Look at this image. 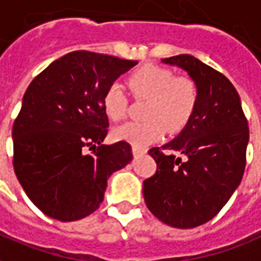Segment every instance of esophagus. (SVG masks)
<instances>
[{
	"instance_id": "34e87169",
	"label": "esophagus",
	"mask_w": 261,
	"mask_h": 261,
	"mask_svg": "<svg viewBox=\"0 0 261 261\" xmlns=\"http://www.w3.org/2000/svg\"><path fill=\"white\" fill-rule=\"evenodd\" d=\"M133 155H134V158L145 155V150L141 149V148H137V146H133Z\"/></svg>"
}]
</instances>
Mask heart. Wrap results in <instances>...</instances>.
Segmentation results:
<instances>
[{"label": "heart", "mask_w": 261, "mask_h": 261, "mask_svg": "<svg viewBox=\"0 0 261 261\" xmlns=\"http://www.w3.org/2000/svg\"><path fill=\"white\" fill-rule=\"evenodd\" d=\"M131 95L148 99L144 111L145 121L125 123L113 130L117 141L144 148L165 136L178 134L188 125L199 102V88L190 77H175L174 71L158 65H144L127 80ZM108 119L119 121L127 113V98L119 84H112L102 98Z\"/></svg>", "instance_id": "b5f03b06"}]
</instances>
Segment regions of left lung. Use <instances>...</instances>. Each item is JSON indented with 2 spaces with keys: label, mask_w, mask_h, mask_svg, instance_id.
I'll return each instance as SVG.
<instances>
[{
  "label": "left lung",
  "mask_w": 261,
  "mask_h": 261,
  "mask_svg": "<svg viewBox=\"0 0 261 261\" xmlns=\"http://www.w3.org/2000/svg\"><path fill=\"white\" fill-rule=\"evenodd\" d=\"M162 62L188 71L199 88V102L188 125L162 146L182 153L186 160L166 155L160 148L149 149L158 167L144 181L142 192L162 223L194 228L213 219L241 184L248 120L235 87L220 71L187 54Z\"/></svg>",
  "instance_id": "8db88e82"
}]
</instances>
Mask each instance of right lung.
Listing matches in <instances>:
<instances>
[{
	"mask_svg": "<svg viewBox=\"0 0 261 261\" xmlns=\"http://www.w3.org/2000/svg\"><path fill=\"white\" fill-rule=\"evenodd\" d=\"M136 65L74 51L52 62L28 87L12 127L13 170L48 217L76 221L94 213L108 178L133 159L128 142L102 144L109 127L102 98Z\"/></svg>",
	"mask_w": 261,
	"mask_h": 261,
	"instance_id": "add662e5",
	"label": "right lung"
}]
</instances>
